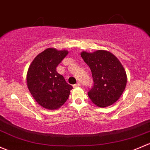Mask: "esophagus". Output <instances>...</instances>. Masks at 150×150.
I'll list each match as a JSON object with an SVG mask.
<instances>
[{
    "label": "esophagus",
    "instance_id": "esophagus-1",
    "mask_svg": "<svg viewBox=\"0 0 150 150\" xmlns=\"http://www.w3.org/2000/svg\"><path fill=\"white\" fill-rule=\"evenodd\" d=\"M80 86H81V85H80L79 83H76V84L73 85V87L74 88H78V87H80Z\"/></svg>",
    "mask_w": 150,
    "mask_h": 150
}]
</instances>
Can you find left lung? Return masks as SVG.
Wrapping results in <instances>:
<instances>
[{"instance_id":"left-lung-1","label":"left lung","mask_w":150,"mask_h":150,"mask_svg":"<svg viewBox=\"0 0 150 150\" xmlns=\"http://www.w3.org/2000/svg\"><path fill=\"white\" fill-rule=\"evenodd\" d=\"M91 68L94 85L88 93L90 99L98 107L109 106L116 103L125 90L127 77L117 57L106 50L80 53Z\"/></svg>"}]
</instances>
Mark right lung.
<instances>
[{
	"instance_id": "right-lung-1",
	"label": "right lung",
	"mask_w": 150,
	"mask_h": 150,
	"mask_svg": "<svg viewBox=\"0 0 150 150\" xmlns=\"http://www.w3.org/2000/svg\"><path fill=\"white\" fill-rule=\"evenodd\" d=\"M68 53L65 50L46 49L34 58L28 69L27 87L34 100L43 108L58 109L70 96L72 86L56 70Z\"/></svg>"
}]
</instances>
